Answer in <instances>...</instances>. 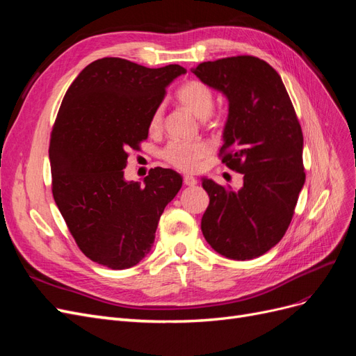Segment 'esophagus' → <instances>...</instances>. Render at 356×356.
I'll list each match as a JSON object with an SVG mask.
<instances>
[{
  "label": "esophagus",
  "mask_w": 356,
  "mask_h": 356,
  "mask_svg": "<svg viewBox=\"0 0 356 356\" xmlns=\"http://www.w3.org/2000/svg\"><path fill=\"white\" fill-rule=\"evenodd\" d=\"M184 184L188 186V187H193V186L197 184V179L195 177H191V175H186L184 177Z\"/></svg>",
  "instance_id": "obj_1"
}]
</instances>
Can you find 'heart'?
I'll return each instance as SVG.
<instances>
[{"label": "heart", "instance_id": "1", "mask_svg": "<svg viewBox=\"0 0 356 356\" xmlns=\"http://www.w3.org/2000/svg\"><path fill=\"white\" fill-rule=\"evenodd\" d=\"M178 102L188 110L193 115L200 118H207L212 108H213V92L208 88L207 84L200 81H188L184 86H181L177 92ZM161 120H163V106H157L153 111L152 118H149V129L152 131H157L161 126ZM209 154V147L196 141V143H181L174 141L170 143L163 149V159L181 170H196L200 165V161Z\"/></svg>", "mask_w": 356, "mask_h": 356}]
</instances>
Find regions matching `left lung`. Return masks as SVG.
Listing matches in <instances>:
<instances>
[{"mask_svg": "<svg viewBox=\"0 0 356 356\" xmlns=\"http://www.w3.org/2000/svg\"><path fill=\"white\" fill-rule=\"evenodd\" d=\"M193 74L225 96L222 163L243 175L239 190L203 177L209 207L202 233L218 254L252 260L284 238L305 186L303 134L279 74L254 56L199 63Z\"/></svg>", "mask_w": 356, "mask_h": 356, "instance_id": "8db88e82", "label": "left lung"}]
</instances>
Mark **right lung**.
Here are the masks:
<instances>
[{
  "instance_id": "add662e5",
  "label": "right lung",
  "mask_w": 356,
  "mask_h": 356,
  "mask_svg": "<svg viewBox=\"0 0 356 356\" xmlns=\"http://www.w3.org/2000/svg\"><path fill=\"white\" fill-rule=\"evenodd\" d=\"M186 72L102 58L63 96L49 147L53 197L83 254L113 270L152 251L160 215L182 186L172 169H152L144 186L126 181L123 169L127 149L148 136L166 88Z\"/></svg>"
}]
</instances>
